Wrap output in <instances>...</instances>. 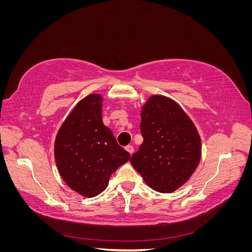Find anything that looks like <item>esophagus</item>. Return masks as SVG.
<instances>
[{
	"mask_svg": "<svg viewBox=\"0 0 252 252\" xmlns=\"http://www.w3.org/2000/svg\"><path fill=\"white\" fill-rule=\"evenodd\" d=\"M125 149H126V150H127L130 155H132V154H133V151H134V148H133L132 145H128V146H126V147H125Z\"/></svg>",
	"mask_w": 252,
	"mask_h": 252,
	"instance_id": "obj_1",
	"label": "esophagus"
}]
</instances>
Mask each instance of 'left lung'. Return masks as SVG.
<instances>
[{"label": "left lung", "instance_id": "1", "mask_svg": "<svg viewBox=\"0 0 252 252\" xmlns=\"http://www.w3.org/2000/svg\"><path fill=\"white\" fill-rule=\"evenodd\" d=\"M143 143L130 163L158 192H172L188 181L201 159V139L180 106L154 95L142 109Z\"/></svg>", "mask_w": 252, "mask_h": 252}]
</instances>
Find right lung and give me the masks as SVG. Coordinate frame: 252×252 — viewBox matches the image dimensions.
I'll return each mask as SVG.
<instances>
[{
  "label": "right lung",
  "mask_w": 252,
  "mask_h": 252,
  "mask_svg": "<svg viewBox=\"0 0 252 252\" xmlns=\"http://www.w3.org/2000/svg\"><path fill=\"white\" fill-rule=\"evenodd\" d=\"M100 94L80 101L57 134L55 158L61 177L78 193L93 197L108 186L110 175L130 158L102 120Z\"/></svg>",
  "instance_id": "right-lung-1"
}]
</instances>
